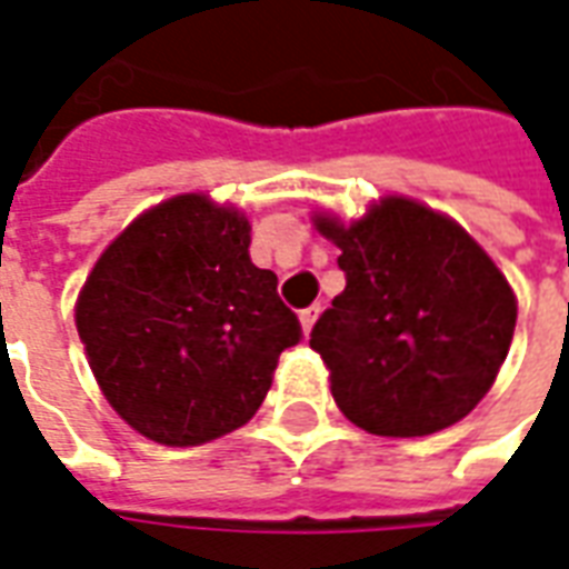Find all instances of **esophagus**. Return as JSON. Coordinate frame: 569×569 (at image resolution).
Here are the masks:
<instances>
[{"mask_svg": "<svg viewBox=\"0 0 569 569\" xmlns=\"http://www.w3.org/2000/svg\"><path fill=\"white\" fill-rule=\"evenodd\" d=\"M317 320H320V308H317V305L308 310H301V332L310 335V329H313V322Z\"/></svg>", "mask_w": 569, "mask_h": 569, "instance_id": "obj_1", "label": "esophagus"}]
</instances>
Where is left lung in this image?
I'll return each instance as SVG.
<instances>
[{"mask_svg": "<svg viewBox=\"0 0 569 569\" xmlns=\"http://www.w3.org/2000/svg\"><path fill=\"white\" fill-rule=\"evenodd\" d=\"M341 249L347 286L310 347L347 420L375 436H429L485 399L512 345L518 298L451 216L387 194L345 224L313 212Z\"/></svg>", "mask_w": 569, "mask_h": 569, "instance_id": "left-lung-1", "label": "left lung"}]
</instances>
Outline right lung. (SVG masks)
Masks as SVG:
<instances>
[{
    "mask_svg": "<svg viewBox=\"0 0 569 569\" xmlns=\"http://www.w3.org/2000/svg\"><path fill=\"white\" fill-rule=\"evenodd\" d=\"M247 212L188 191L140 212L76 301L106 402L140 436L188 448L243 427L301 326L249 259Z\"/></svg>",
    "mask_w": 569,
    "mask_h": 569,
    "instance_id": "1",
    "label": "right lung"
}]
</instances>
